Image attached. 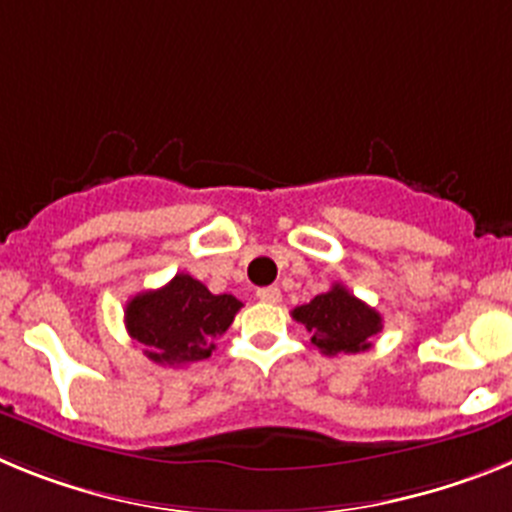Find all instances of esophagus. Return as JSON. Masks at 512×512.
<instances>
[{"instance_id":"obj_1","label":"esophagus","mask_w":512,"mask_h":512,"mask_svg":"<svg viewBox=\"0 0 512 512\" xmlns=\"http://www.w3.org/2000/svg\"><path fill=\"white\" fill-rule=\"evenodd\" d=\"M256 297H259L261 302L277 305V302L282 300V292H279V287H261V289H256Z\"/></svg>"}]
</instances>
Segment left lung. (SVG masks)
I'll list each match as a JSON object with an SVG mask.
<instances>
[{"mask_svg":"<svg viewBox=\"0 0 512 512\" xmlns=\"http://www.w3.org/2000/svg\"><path fill=\"white\" fill-rule=\"evenodd\" d=\"M292 318L305 325L312 346H318L325 356L366 351L372 346L369 341L382 330V315L351 295L343 284H333L307 305L295 307Z\"/></svg>","mask_w":512,"mask_h":512,"instance_id":"obj_1","label":"left lung"}]
</instances>
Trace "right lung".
<instances>
[{
  "mask_svg": "<svg viewBox=\"0 0 512 512\" xmlns=\"http://www.w3.org/2000/svg\"><path fill=\"white\" fill-rule=\"evenodd\" d=\"M241 300L212 295L200 279L176 274L161 289L140 292L125 307V328L156 364L187 366L215 351Z\"/></svg>",
  "mask_w": 512,
  "mask_h": 512,
  "instance_id": "1",
  "label": "right lung"
}]
</instances>
